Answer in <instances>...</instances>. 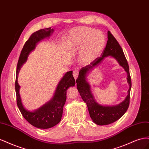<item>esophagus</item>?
<instances>
[{
    "instance_id": "34e87169",
    "label": "esophagus",
    "mask_w": 149,
    "mask_h": 149,
    "mask_svg": "<svg viewBox=\"0 0 149 149\" xmlns=\"http://www.w3.org/2000/svg\"><path fill=\"white\" fill-rule=\"evenodd\" d=\"M73 77H74V78L75 79H77L78 77V71L77 70H74V71H73Z\"/></svg>"
}]
</instances>
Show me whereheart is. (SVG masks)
Listing matches in <instances>:
<instances>
[{"instance_id": "b5f03b06", "label": "heart", "mask_w": 149, "mask_h": 149, "mask_svg": "<svg viewBox=\"0 0 149 149\" xmlns=\"http://www.w3.org/2000/svg\"><path fill=\"white\" fill-rule=\"evenodd\" d=\"M106 43L104 35L100 30L81 26L71 29L66 36L65 48L70 51H79L81 64L87 65L95 60Z\"/></svg>"}]
</instances>
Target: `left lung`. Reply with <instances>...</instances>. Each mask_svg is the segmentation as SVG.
<instances>
[{"label":"left lung","instance_id":"left-lung-1","mask_svg":"<svg viewBox=\"0 0 149 149\" xmlns=\"http://www.w3.org/2000/svg\"><path fill=\"white\" fill-rule=\"evenodd\" d=\"M107 42L106 48L101 57L97 58L91 64L83 67L79 72L76 79V85L83 100L88 106L89 116L94 123L99 125H108L114 123L123 116L127 111L130 101V93L131 89V79L129 73V67L123 50L120 45L109 31H107ZM110 56L118 62L127 73V81L129 84L128 94L125 100L116 105H102L95 100L88 82L87 75L94 67L100 64L105 57Z\"/></svg>","mask_w":149,"mask_h":149}]
</instances>
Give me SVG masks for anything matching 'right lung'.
I'll return each mask as SVG.
<instances>
[{"instance_id": "add662e5", "label": "right lung", "mask_w": 149, "mask_h": 149, "mask_svg": "<svg viewBox=\"0 0 149 149\" xmlns=\"http://www.w3.org/2000/svg\"><path fill=\"white\" fill-rule=\"evenodd\" d=\"M54 29L47 28L35 31L30 36L22 48L17 66L15 92L18 107L24 118L34 127L47 129L56 125L61 121L63 109L66 100V91L70 87L75 86L73 71H68L58 83L53 97L48 102L34 111L26 109L22 101L20 94V86L18 83V75L21 68L27 61L30 53L33 52L37 45L44 39L48 38Z\"/></svg>"}]
</instances>
